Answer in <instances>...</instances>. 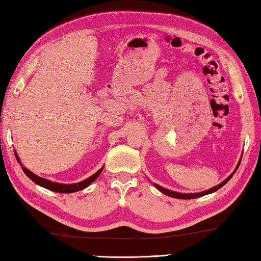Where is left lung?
<instances>
[{
  "instance_id": "left-lung-1",
  "label": "left lung",
  "mask_w": 261,
  "mask_h": 261,
  "mask_svg": "<svg viewBox=\"0 0 261 261\" xmlns=\"http://www.w3.org/2000/svg\"><path fill=\"white\" fill-rule=\"evenodd\" d=\"M238 166H240V162H238V165L236 167V169L233 170V173L228 176V177L223 180V182H221L219 185H216V187L212 188L210 190H206V191H202V192H199V193H180V192H175V191H171V190H168V189H165L162 188L161 185H158L154 183V187H155L159 191L162 192L163 194H166V196H169L171 198H177V199H193V198H198V197H202V196H206V194H210V193H213L215 191H218L219 189H221L223 187L224 184H226L229 179H230L232 177V175L236 173V170L238 169Z\"/></svg>"
}]
</instances>
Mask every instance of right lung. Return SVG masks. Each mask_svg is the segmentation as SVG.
I'll return each mask as SVG.
<instances>
[{
	"label": "right lung",
	"mask_w": 261,
	"mask_h": 261,
	"mask_svg": "<svg viewBox=\"0 0 261 261\" xmlns=\"http://www.w3.org/2000/svg\"><path fill=\"white\" fill-rule=\"evenodd\" d=\"M17 161L20 163L21 166V169L25 173V175L28 176L30 179H32L35 184L40 185V187L45 188L50 190V191H55V192H59V193H72V192H77V191H81V190H84L85 188H87L88 185H90L92 182H94V180L99 177V175L102 173L103 170V167L100 168V169L96 171L95 174H93L90 177L82 180V182L79 183H73V184H62V183H56V182H51V180L47 179V178H42V177H39L38 175L33 174L32 171L29 170L28 168L23 166V163L20 162V159L18 156V154L15 153Z\"/></svg>",
	"instance_id": "right-lung-1"
}]
</instances>
